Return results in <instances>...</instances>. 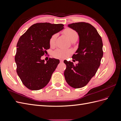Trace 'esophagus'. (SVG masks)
Masks as SVG:
<instances>
[{
  "instance_id": "obj_1",
  "label": "esophagus",
  "mask_w": 121,
  "mask_h": 121,
  "mask_svg": "<svg viewBox=\"0 0 121 121\" xmlns=\"http://www.w3.org/2000/svg\"><path fill=\"white\" fill-rule=\"evenodd\" d=\"M63 59H60V63H63Z\"/></svg>"
}]
</instances>
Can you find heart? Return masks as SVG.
I'll use <instances>...</instances> for the list:
<instances>
[{
    "instance_id": "1",
    "label": "heart",
    "mask_w": 121,
    "mask_h": 121,
    "mask_svg": "<svg viewBox=\"0 0 121 121\" xmlns=\"http://www.w3.org/2000/svg\"><path fill=\"white\" fill-rule=\"evenodd\" d=\"M64 33L71 41L75 39H77L78 37V35L77 33L75 30H73V29L71 28H67L65 29L64 31ZM57 36V34H54L51 36L49 39V44L50 46H53L54 45ZM71 53L72 50L70 49L60 48L56 49L53 52V54L56 57L63 58L67 57Z\"/></svg>"
}]
</instances>
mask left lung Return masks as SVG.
Instances as JSON below:
<instances>
[{"instance_id":"obj_1","label":"left lung","mask_w":121,"mask_h":121,"mask_svg":"<svg viewBox=\"0 0 121 121\" xmlns=\"http://www.w3.org/2000/svg\"><path fill=\"white\" fill-rule=\"evenodd\" d=\"M68 27L79 36L78 48L72 56L79 63L74 65L73 62L65 60L67 67L64 76L69 86L79 88L86 86L95 75L103 56V43L96 29L89 23H72Z\"/></svg>"}]
</instances>
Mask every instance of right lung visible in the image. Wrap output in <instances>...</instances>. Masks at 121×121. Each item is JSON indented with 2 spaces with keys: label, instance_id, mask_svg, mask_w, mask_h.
I'll return each instance as SVG.
<instances>
[{
  "label": "right lung",
  "instance_id": "obj_1",
  "mask_svg": "<svg viewBox=\"0 0 121 121\" xmlns=\"http://www.w3.org/2000/svg\"><path fill=\"white\" fill-rule=\"evenodd\" d=\"M64 26L61 24L36 23L19 38L14 58L17 72L28 89L40 90L49 82L60 60L50 58L45 63L41 57L50 48L51 36L63 30Z\"/></svg>",
  "mask_w": 121,
  "mask_h": 121
}]
</instances>
